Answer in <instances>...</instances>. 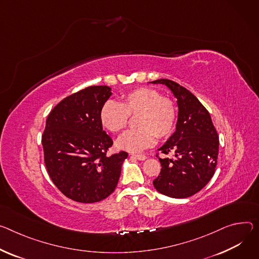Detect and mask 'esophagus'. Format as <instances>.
Instances as JSON below:
<instances>
[{
    "mask_svg": "<svg viewBox=\"0 0 259 259\" xmlns=\"http://www.w3.org/2000/svg\"><path fill=\"white\" fill-rule=\"evenodd\" d=\"M131 158H134V159L143 161V160L147 159V156L146 155H136V154H133V155H131Z\"/></svg>",
    "mask_w": 259,
    "mask_h": 259,
    "instance_id": "34e87169",
    "label": "esophagus"
}]
</instances>
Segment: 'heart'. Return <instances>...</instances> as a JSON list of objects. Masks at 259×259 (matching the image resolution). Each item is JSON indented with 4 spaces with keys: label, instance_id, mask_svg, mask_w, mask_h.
<instances>
[{
    "label": "heart",
    "instance_id": "obj_1",
    "mask_svg": "<svg viewBox=\"0 0 259 259\" xmlns=\"http://www.w3.org/2000/svg\"><path fill=\"white\" fill-rule=\"evenodd\" d=\"M134 130L124 132L116 140L120 149L137 153L150 148L158 138L169 137L178 123V106L151 88H140L123 96L122 102L106 101L100 109V122L108 131L124 129L130 115H137Z\"/></svg>",
    "mask_w": 259,
    "mask_h": 259
}]
</instances>
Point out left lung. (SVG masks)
Instances as JSON below:
<instances>
[{
	"mask_svg": "<svg viewBox=\"0 0 259 259\" xmlns=\"http://www.w3.org/2000/svg\"><path fill=\"white\" fill-rule=\"evenodd\" d=\"M177 98L179 106L176 132L159 151L175 158H159L161 171L153 181L156 190L172 198L194 195L214 176L219 152V136L209 112L200 101L176 81L157 79Z\"/></svg>",
	"mask_w": 259,
	"mask_h": 259,
	"instance_id": "1",
	"label": "left lung"
}]
</instances>
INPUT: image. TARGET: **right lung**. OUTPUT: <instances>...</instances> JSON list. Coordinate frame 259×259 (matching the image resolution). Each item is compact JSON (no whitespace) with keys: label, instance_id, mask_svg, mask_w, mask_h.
<instances>
[{"label":"right lung","instance_id":"add662e5","mask_svg":"<svg viewBox=\"0 0 259 259\" xmlns=\"http://www.w3.org/2000/svg\"><path fill=\"white\" fill-rule=\"evenodd\" d=\"M111 95L92 85L64 98L50 112L42 135L46 169L68 198L93 203L109 196L128 153L107 156L112 139L102 129L100 109Z\"/></svg>","mask_w":259,"mask_h":259}]
</instances>
